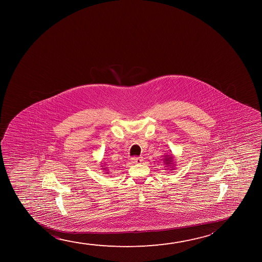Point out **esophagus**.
Here are the masks:
<instances>
[{
  "label": "esophagus",
  "mask_w": 262,
  "mask_h": 262,
  "mask_svg": "<svg viewBox=\"0 0 262 262\" xmlns=\"http://www.w3.org/2000/svg\"><path fill=\"white\" fill-rule=\"evenodd\" d=\"M130 160H132L130 162H132L133 164H134V165H139L141 162L143 161V159H142V158H140H140H135V157H134V158H132Z\"/></svg>",
  "instance_id": "1"
}]
</instances>
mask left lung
<instances>
[{"instance_id":"obj_1","label":"left lung","mask_w":262,"mask_h":262,"mask_svg":"<svg viewBox=\"0 0 262 262\" xmlns=\"http://www.w3.org/2000/svg\"><path fill=\"white\" fill-rule=\"evenodd\" d=\"M164 160H165V165H172V162L173 161V160H172V155H171V156L167 155V157L165 156V158L164 159Z\"/></svg>"}]
</instances>
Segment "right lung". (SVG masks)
I'll return each instance as SVG.
<instances>
[{"mask_svg":"<svg viewBox=\"0 0 262 262\" xmlns=\"http://www.w3.org/2000/svg\"><path fill=\"white\" fill-rule=\"evenodd\" d=\"M104 169H105V167H104Z\"/></svg>","mask_w":262,"mask_h":262,"instance_id":"obj_1","label":"right lung"}]
</instances>
